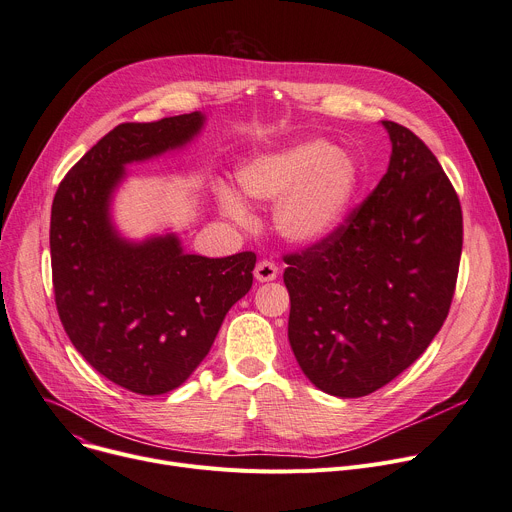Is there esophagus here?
Returning <instances> with one entry per match:
<instances>
[{
    "mask_svg": "<svg viewBox=\"0 0 512 512\" xmlns=\"http://www.w3.org/2000/svg\"><path fill=\"white\" fill-rule=\"evenodd\" d=\"M253 273H255V280L263 284V282H273L280 271H277V265L273 261H259Z\"/></svg>",
    "mask_w": 512,
    "mask_h": 512,
    "instance_id": "obj_1",
    "label": "esophagus"
}]
</instances>
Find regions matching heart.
Here are the masks:
<instances>
[{"instance_id":"b5f03b06","label":"heart","mask_w":512,"mask_h":512,"mask_svg":"<svg viewBox=\"0 0 512 512\" xmlns=\"http://www.w3.org/2000/svg\"><path fill=\"white\" fill-rule=\"evenodd\" d=\"M237 185L255 202H281L273 222L294 245H316L335 235L345 222L359 185L351 157L327 141H302L280 151L261 153L237 169ZM220 212L235 224H249L247 204L228 188L216 192Z\"/></svg>"}]
</instances>
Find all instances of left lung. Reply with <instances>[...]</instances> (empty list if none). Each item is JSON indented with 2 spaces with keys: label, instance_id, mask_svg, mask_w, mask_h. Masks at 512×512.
Listing matches in <instances>:
<instances>
[{
  "label": "left lung",
  "instance_id": "left-lung-1",
  "mask_svg": "<svg viewBox=\"0 0 512 512\" xmlns=\"http://www.w3.org/2000/svg\"><path fill=\"white\" fill-rule=\"evenodd\" d=\"M392 153L378 188L335 235L286 257L288 339L304 376L359 398L400 376L447 318L461 257V206L437 157L382 120Z\"/></svg>",
  "mask_w": 512,
  "mask_h": 512
}]
</instances>
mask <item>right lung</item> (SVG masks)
Returning a JSON list of instances; mask_svg holds the SVG:
<instances>
[{
    "mask_svg": "<svg viewBox=\"0 0 512 512\" xmlns=\"http://www.w3.org/2000/svg\"><path fill=\"white\" fill-rule=\"evenodd\" d=\"M206 114L120 124L65 175L51 212L55 302L67 337L110 382L167 394L208 355L226 312L253 286L255 253L222 259L183 249L173 230L124 237L114 198L126 165L181 151Z\"/></svg>",
    "mask_w": 512,
    "mask_h": 512,
    "instance_id": "right-lung-1",
    "label": "right lung"
}]
</instances>
